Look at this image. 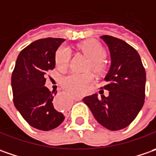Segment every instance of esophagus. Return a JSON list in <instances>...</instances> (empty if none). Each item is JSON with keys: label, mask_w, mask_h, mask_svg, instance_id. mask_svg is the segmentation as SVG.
I'll return each mask as SVG.
<instances>
[{"label": "esophagus", "mask_w": 156, "mask_h": 156, "mask_svg": "<svg viewBox=\"0 0 156 156\" xmlns=\"http://www.w3.org/2000/svg\"><path fill=\"white\" fill-rule=\"evenodd\" d=\"M73 98L75 101H80V100H82V97H80V96H73Z\"/></svg>", "instance_id": "obj_1"}]
</instances>
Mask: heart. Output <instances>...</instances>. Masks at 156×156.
<instances>
[{
  "label": "heart",
  "instance_id": "1",
  "mask_svg": "<svg viewBox=\"0 0 156 156\" xmlns=\"http://www.w3.org/2000/svg\"><path fill=\"white\" fill-rule=\"evenodd\" d=\"M85 56L90 60V67L98 70L102 67V60L105 58V51L98 42L95 41H86L79 45ZM71 57V51L66 46H61L58 49L55 54V61L59 66H66ZM93 81L90 73H73L62 79L63 87L75 94L81 95L85 91Z\"/></svg>",
  "mask_w": 156,
  "mask_h": 156
}]
</instances>
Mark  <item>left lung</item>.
Masks as SVG:
<instances>
[{"instance_id": "obj_1", "label": "left lung", "mask_w": 156, "mask_h": 156, "mask_svg": "<svg viewBox=\"0 0 156 156\" xmlns=\"http://www.w3.org/2000/svg\"><path fill=\"white\" fill-rule=\"evenodd\" d=\"M100 39L110 54V66L104 86L109 95L93 94L83 101L102 126L119 130L134 121L143 106L146 73L139 53L125 41L109 35Z\"/></svg>"}]
</instances>
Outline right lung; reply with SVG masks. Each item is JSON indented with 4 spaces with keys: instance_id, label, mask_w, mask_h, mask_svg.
Here are the masks:
<instances>
[{
    "instance_id": "1",
    "label": "right lung",
    "mask_w": 156,
    "mask_h": 156,
    "mask_svg": "<svg viewBox=\"0 0 156 156\" xmlns=\"http://www.w3.org/2000/svg\"><path fill=\"white\" fill-rule=\"evenodd\" d=\"M64 41L46 38L31 43L20 52L12 73L14 106L31 126L40 130L53 129L65 119L53 106V92L45 86L46 78L55 67L56 51Z\"/></svg>"
}]
</instances>
